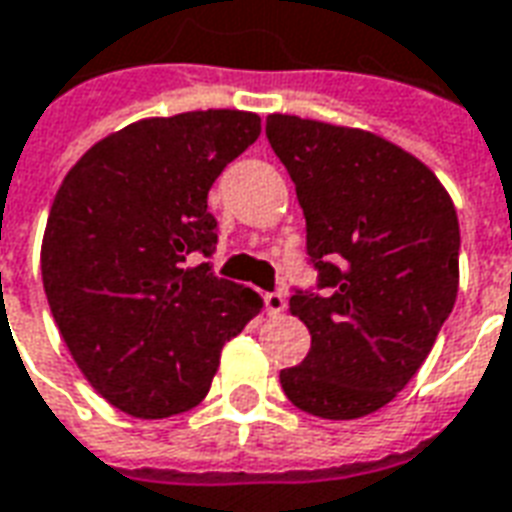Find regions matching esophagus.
Returning a JSON list of instances; mask_svg holds the SVG:
<instances>
[{
    "instance_id": "esophagus-1",
    "label": "esophagus",
    "mask_w": 512,
    "mask_h": 512,
    "mask_svg": "<svg viewBox=\"0 0 512 512\" xmlns=\"http://www.w3.org/2000/svg\"><path fill=\"white\" fill-rule=\"evenodd\" d=\"M288 310V301L282 293H266V312L268 315H282Z\"/></svg>"
}]
</instances>
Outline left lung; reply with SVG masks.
Here are the masks:
<instances>
[{"label":"left lung","instance_id":"obj_1","mask_svg":"<svg viewBox=\"0 0 512 512\" xmlns=\"http://www.w3.org/2000/svg\"><path fill=\"white\" fill-rule=\"evenodd\" d=\"M266 136L296 183L315 290L290 312L310 354L279 373L293 406L359 419L414 378L458 296L461 230L419 158L362 128L268 115Z\"/></svg>","mask_w":512,"mask_h":512}]
</instances>
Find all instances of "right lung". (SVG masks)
I'll list each match as a JSON object with an SVG mask.
<instances>
[{
    "label": "right lung",
    "mask_w": 512,
    "mask_h": 512,
    "mask_svg": "<svg viewBox=\"0 0 512 512\" xmlns=\"http://www.w3.org/2000/svg\"><path fill=\"white\" fill-rule=\"evenodd\" d=\"M260 136L238 109L150 117L106 136L65 175L40 271L84 378L131 417L183 414L208 395L222 345L263 301L213 274L208 191Z\"/></svg>",
    "instance_id": "obj_1"
}]
</instances>
